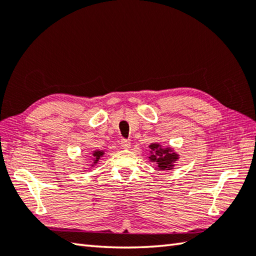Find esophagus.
I'll return each instance as SVG.
<instances>
[{
	"label": "esophagus",
	"mask_w": 256,
	"mask_h": 256,
	"mask_svg": "<svg viewBox=\"0 0 256 256\" xmlns=\"http://www.w3.org/2000/svg\"><path fill=\"white\" fill-rule=\"evenodd\" d=\"M121 148H124V150H128V148H131V142L128 141V140H125V138H123L122 141H121Z\"/></svg>",
	"instance_id": "34e87169"
}]
</instances>
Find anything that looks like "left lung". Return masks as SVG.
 Listing matches in <instances>:
<instances>
[{
	"instance_id": "1",
	"label": "left lung",
	"mask_w": 256,
	"mask_h": 256,
	"mask_svg": "<svg viewBox=\"0 0 256 256\" xmlns=\"http://www.w3.org/2000/svg\"><path fill=\"white\" fill-rule=\"evenodd\" d=\"M151 156L148 158L158 164L160 170H171L174 166V162L178 158V155L173 152L170 148H162L160 144H151Z\"/></svg>"
}]
</instances>
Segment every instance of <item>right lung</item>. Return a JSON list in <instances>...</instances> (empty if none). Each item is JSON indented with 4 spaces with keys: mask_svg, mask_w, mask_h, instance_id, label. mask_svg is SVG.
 Returning <instances> with one entry per match:
<instances>
[{
    "mask_svg": "<svg viewBox=\"0 0 256 256\" xmlns=\"http://www.w3.org/2000/svg\"><path fill=\"white\" fill-rule=\"evenodd\" d=\"M103 154H104L103 151H94L93 152V165L96 164L98 162L100 158H101ZM93 165H92V166H93Z\"/></svg>",
    "mask_w": 256,
    "mask_h": 256,
    "instance_id": "add662e5",
    "label": "right lung"
}]
</instances>
